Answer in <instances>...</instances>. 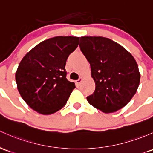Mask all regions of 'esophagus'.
<instances>
[{"label":"esophagus","instance_id":"esophagus-1","mask_svg":"<svg viewBox=\"0 0 153 153\" xmlns=\"http://www.w3.org/2000/svg\"><path fill=\"white\" fill-rule=\"evenodd\" d=\"M82 80H83V78H82L81 77H80L79 79H78V80H77L76 81H75V83H76V84H77V85H78V86H79V85L81 84V83L82 82Z\"/></svg>","mask_w":153,"mask_h":153}]
</instances>
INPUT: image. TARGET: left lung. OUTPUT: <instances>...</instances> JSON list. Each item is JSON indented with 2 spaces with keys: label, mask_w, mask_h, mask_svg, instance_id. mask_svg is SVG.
<instances>
[{
  "label": "left lung",
  "mask_w": 153,
  "mask_h": 153,
  "mask_svg": "<svg viewBox=\"0 0 153 153\" xmlns=\"http://www.w3.org/2000/svg\"><path fill=\"white\" fill-rule=\"evenodd\" d=\"M79 46L95 82L94 93L86 97L89 104L104 113L115 112L126 105L140 82L133 56L118 43L102 36H82Z\"/></svg>",
  "instance_id": "1"
}]
</instances>
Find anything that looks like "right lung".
Listing matches in <instances>:
<instances>
[{"instance_id": "add662e5", "label": "right lung", "mask_w": 153, "mask_h": 153, "mask_svg": "<svg viewBox=\"0 0 153 153\" xmlns=\"http://www.w3.org/2000/svg\"><path fill=\"white\" fill-rule=\"evenodd\" d=\"M79 37L56 36L42 42L23 57L15 74L17 89L29 107L44 115L62 109L73 82L67 79L66 62L78 45Z\"/></svg>"}]
</instances>
